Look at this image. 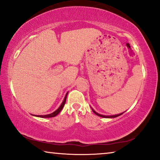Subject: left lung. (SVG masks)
<instances>
[{
    "instance_id": "1",
    "label": "left lung",
    "mask_w": 160,
    "mask_h": 160,
    "mask_svg": "<svg viewBox=\"0 0 160 160\" xmlns=\"http://www.w3.org/2000/svg\"><path fill=\"white\" fill-rule=\"evenodd\" d=\"M92 108V107H91ZM92 111H93V112L94 113V114H96V115H97V116H99V117H104V118H115V117H119V116H120V115H122V114H124V113L125 112H122V113H120V114H115V115H110V116H106V115H102V114H99V113H97V112H95L94 109H92Z\"/></svg>"
}]
</instances>
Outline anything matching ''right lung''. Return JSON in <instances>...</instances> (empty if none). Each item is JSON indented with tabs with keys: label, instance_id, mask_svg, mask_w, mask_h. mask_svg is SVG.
Segmentation results:
<instances>
[{
	"label": "right lung",
	"instance_id": "1",
	"mask_svg": "<svg viewBox=\"0 0 160 160\" xmlns=\"http://www.w3.org/2000/svg\"><path fill=\"white\" fill-rule=\"evenodd\" d=\"M67 94H68V93H66V96H65V97H64V99H63V102L61 103V104L60 105V107L58 108L56 110L55 112H53V113H51V114H46V115H33V114H32L33 115V116H35V117H41V118H50V117H56V115L57 114H58L60 113V112L61 111V110H62V109H63V107H64V104H65V103H66V97H67Z\"/></svg>",
	"mask_w": 160,
	"mask_h": 160
}]
</instances>
